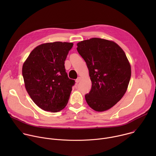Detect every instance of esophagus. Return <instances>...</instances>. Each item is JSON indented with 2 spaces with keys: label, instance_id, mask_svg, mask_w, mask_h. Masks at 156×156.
Instances as JSON below:
<instances>
[{
  "label": "esophagus",
  "instance_id": "obj_1",
  "mask_svg": "<svg viewBox=\"0 0 156 156\" xmlns=\"http://www.w3.org/2000/svg\"><path fill=\"white\" fill-rule=\"evenodd\" d=\"M80 81H81V78L78 77V78L76 80V81H76V83H79Z\"/></svg>",
  "mask_w": 156,
  "mask_h": 156
}]
</instances>
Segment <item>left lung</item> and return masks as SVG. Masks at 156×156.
<instances>
[{
  "label": "left lung",
  "instance_id": "8db88e82",
  "mask_svg": "<svg viewBox=\"0 0 156 156\" xmlns=\"http://www.w3.org/2000/svg\"><path fill=\"white\" fill-rule=\"evenodd\" d=\"M77 46L92 82L86 101L98 112L107 110L122 98L127 90L131 72L125 53L115 42L97 37L81 41Z\"/></svg>",
  "mask_w": 156,
  "mask_h": 156
}]
</instances>
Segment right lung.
I'll list each match as a JSON object with an SVG mask.
<instances>
[{
    "label": "right lung",
    "mask_w": 156,
    "mask_h": 156,
    "mask_svg": "<svg viewBox=\"0 0 156 156\" xmlns=\"http://www.w3.org/2000/svg\"><path fill=\"white\" fill-rule=\"evenodd\" d=\"M72 42H54L34 48L22 68L26 90L33 102L44 110L57 112L65 107L75 80L68 77L65 60Z\"/></svg>",
    "instance_id": "add662e5"
}]
</instances>
